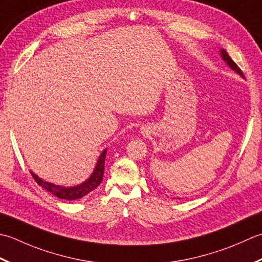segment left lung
I'll return each mask as SVG.
<instances>
[{
  "label": "left lung",
  "instance_id": "1",
  "mask_svg": "<svg viewBox=\"0 0 262 262\" xmlns=\"http://www.w3.org/2000/svg\"><path fill=\"white\" fill-rule=\"evenodd\" d=\"M220 54H221V56H222V58H223V61L225 62L227 66L232 69L233 71H235L237 74H239V76H241L243 79H244V76H243V73H242V71L239 70V68L236 66L235 64V62H234L231 57H229V55L227 54V52L224 50V49H222L221 51H220Z\"/></svg>",
  "mask_w": 262,
  "mask_h": 262
}]
</instances>
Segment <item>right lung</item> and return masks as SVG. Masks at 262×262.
Wrapping results in <instances>:
<instances>
[{"instance_id":"add662e5","label":"right lung","mask_w":262,"mask_h":262,"mask_svg":"<svg viewBox=\"0 0 262 262\" xmlns=\"http://www.w3.org/2000/svg\"><path fill=\"white\" fill-rule=\"evenodd\" d=\"M106 152H107V149H104L101 154L99 155L98 161L96 163V166L94 168V172L89 178L83 181L82 183L73 186H63V185H56L54 183L47 182V181L40 179L39 176H37L33 170H30L31 175L35 179V181L41 188H44L46 191H49L50 193L53 195L57 196L60 199L64 200H77L82 198L89 192L95 190L97 186L101 183L103 181V175H104V167H105V158H106Z\"/></svg>"}]
</instances>
